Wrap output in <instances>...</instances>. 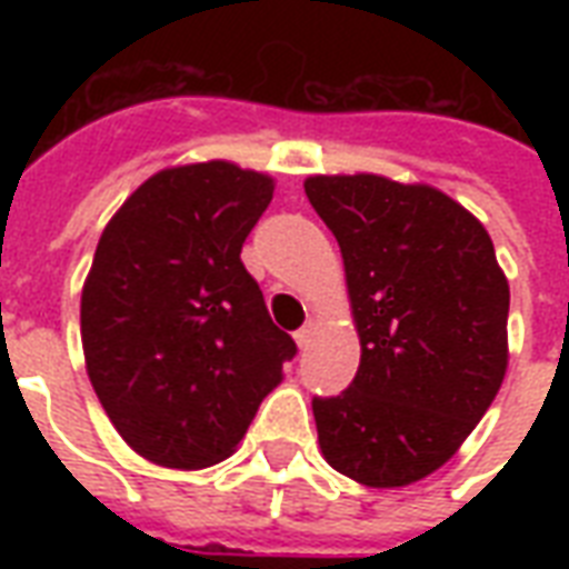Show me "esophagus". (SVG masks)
<instances>
[{
	"label": "esophagus",
	"mask_w": 569,
	"mask_h": 569,
	"mask_svg": "<svg viewBox=\"0 0 569 569\" xmlns=\"http://www.w3.org/2000/svg\"><path fill=\"white\" fill-rule=\"evenodd\" d=\"M316 328H319V325H316V321H307V325H303L301 330H298V333H295V342H298V348H301V351H307V348L312 346V337H316Z\"/></svg>",
	"instance_id": "esophagus-1"
}]
</instances>
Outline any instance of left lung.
Instances as JSON below:
<instances>
[{
	"mask_svg": "<svg viewBox=\"0 0 569 569\" xmlns=\"http://www.w3.org/2000/svg\"><path fill=\"white\" fill-rule=\"evenodd\" d=\"M337 236L360 369L312 398L321 455L366 487H405L460 449L508 369V280L476 214L378 173L307 177Z\"/></svg>",
	"mask_w": 569,
	"mask_h": 569,
	"instance_id": "1",
	"label": "left lung"
}]
</instances>
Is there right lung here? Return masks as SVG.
Instances as JSON below:
<instances>
[{
  "instance_id": "right-lung-1",
  "label": "right lung",
  "mask_w": 569,
  "mask_h": 569,
  "mask_svg": "<svg viewBox=\"0 0 569 569\" xmlns=\"http://www.w3.org/2000/svg\"><path fill=\"white\" fill-rule=\"evenodd\" d=\"M271 194L268 173L180 164L102 230L82 289L84 366L120 437L159 467L230 458L298 351L241 262Z\"/></svg>"
}]
</instances>
